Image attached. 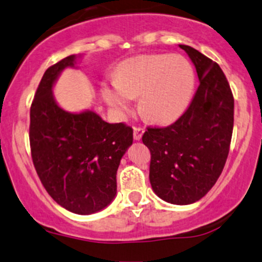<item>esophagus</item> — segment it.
<instances>
[{
  "label": "esophagus",
  "instance_id": "1",
  "mask_svg": "<svg viewBox=\"0 0 262 262\" xmlns=\"http://www.w3.org/2000/svg\"><path fill=\"white\" fill-rule=\"evenodd\" d=\"M144 134V128L143 127H135L134 128V138L136 141H140L142 138Z\"/></svg>",
  "mask_w": 262,
  "mask_h": 262
}]
</instances>
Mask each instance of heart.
Returning <instances> with one entry per match:
<instances>
[{
  "label": "heart",
  "mask_w": 262,
  "mask_h": 262,
  "mask_svg": "<svg viewBox=\"0 0 262 262\" xmlns=\"http://www.w3.org/2000/svg\"><path fill=\"white\" fill-rule=\"evenodd\" d=\"M196 75L186 57L142 55L119 64L115 79L103 83L101 97L119 116L130 112L140 97L141 112L156 124H170L186 112L195 93Z\"/></svg>",
  "instance_id": "1"
}]
</instances>
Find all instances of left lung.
Returning <instances> with one entry per match:
<instances>
[{"mask_svg": "<svg viewBox=\"0 0 262 262\" xmlns=\"http://www.w3.org/2000/svg\"><path fill=\"white\" fill-rule=\"evenodd\" d=\"M200 81L195 97L173 125L147 128L142 141L150 150L149 181L163 201L190 205L201 200L222 173L234 122V99L223 71L187 45Z\"/></svg>", "mask_w": 262, "mask_h": 262, "instance_id": "8db88e82", "label": "left lung"}]
</instances>
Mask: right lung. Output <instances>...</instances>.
I'll return each mask as SVG.
<instances>
[{"label": "right lung", "mask_w": 262, "mask_h": 262, "mask_svg": "<svg viewBox=\"0 0 262 262\" xmlns=\"http://www.w3.org/2000/svg\"><path fill=\"white\" fill-rule=\"evenodd\" d=\"M71 55L45 71L30 107V148L42 185L58 205L77 214L97 213L116 196V171L132 144V128L109 124L93 110L71 113L52 89L66 69H78Z\"/></svg>", "instance_id": "obj_1"}]
</instances>
